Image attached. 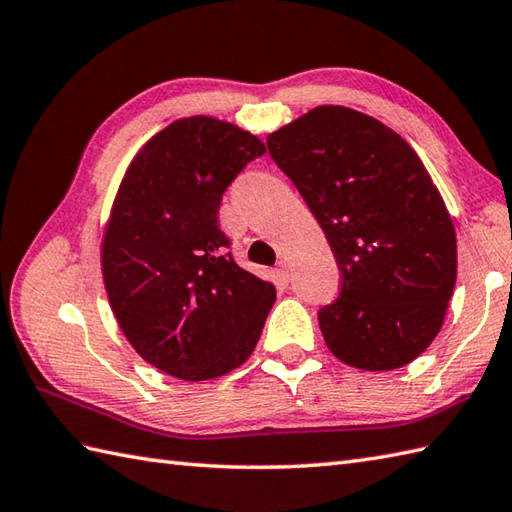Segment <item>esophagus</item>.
<instances>
[{
	"mask_svg": "<svg viewBox=\"0 0 512 512\" xmlns=\"http://www.w3.org/2000/svg\"><path fill=\"white\" fill-rule=\"evenodd\" d=\"M278 276H280L282 282H285V285H289V282H291V267H289V263H280L278 265Z\"/></svg>",
	"mask_w": 512,
	"mask_h": 512,
	"instance_id": "1",
	"label": "esophagus"
}]
</instances>
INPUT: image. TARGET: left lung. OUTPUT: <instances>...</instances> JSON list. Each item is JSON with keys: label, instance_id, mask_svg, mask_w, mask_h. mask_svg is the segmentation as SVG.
<instances>
[{"label": "left lung", "instance_id": "obj_1", "mask_svg": "<svg viewBox=\"0 0 512 512\" xmlns=\"http://www.w3.org/2000/svg\"><path fill=\"white\" fill-rule=\"evenodd\" d=\"M331 245L342 291L317 313L333 355L394 370L434 342L456 287V230L420 157L366 113L322 105L267 135Z\"/></svg>", "mask_w": 512, "mask_h": 512}]
</instances>
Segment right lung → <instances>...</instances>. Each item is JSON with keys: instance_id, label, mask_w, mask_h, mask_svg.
Instances as JSON below:
<instances>
[{"instance_id": "1", "label": "right lung", "mask_w": 512, "mask_h": 512, "mask_svg": "<svg viewBox=\"0 0 512 512\" xmlns=\"http://www.w3.org/2000/svg\"><path fill=\"white\" fill-rule=\"evenodd\" d=\"M267 149L210 116L170 122L124 173L100 247L124 337L184 381L232 372L252 355L276 287L234 263L219 227L223 192Z\"/></svg>"}]
</instances>
